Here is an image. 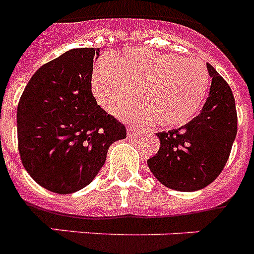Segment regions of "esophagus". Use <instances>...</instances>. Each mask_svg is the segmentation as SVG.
Wrapping results in <instances>:
<instances>
[{
    "label": "esophagus",
    "mask_w": 254,
    "mask_h": 254,
    "mask_svg": "<svg viewBox=\"0 0 254 254\" xmlns=\"http://www.w3.org/2000/svg\"><path fill=\"white\" fill-rule=\"evenodd\" d=\"M141 133V130L138 129L137 127H134V125H127V135L129 137H133V135H138V134Z\"/></svg>",
    "instance_id": "34e87169"
}]
</instances>
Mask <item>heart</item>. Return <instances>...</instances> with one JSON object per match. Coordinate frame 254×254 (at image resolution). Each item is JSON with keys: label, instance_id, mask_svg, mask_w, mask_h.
Instances as JSON below:
<instances>
[{"label": "heart", "instance_id": "heart-1", "mask_svg": "<svg viewBox=\"0 0 254 254\" xmlns=\"http://www.w3.org/2000/svg\"><path fill=\"white\" fill-rule=\"evenodd\" d=\"M203 64L154 49L127 48L119 57L100 60L91 74L92 96L99 106L116 113L137 96L139 102L119 115L125 120L179 127L201 111L209 90Z\"/></svg>", "mask_w": 254, "mask_h": 254}]
</instances>
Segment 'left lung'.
<instances>
[{
	"instance_id": "8db88e82",
	"label": "left lung",
	"mask_w": 254,
	"mask_h": 254,
	"mask_svg": "<svg viewBox=\"0 0 254 254\" xmlns=\"http://www.w3.org/2000/svg\"><path fill=\"white\" fill-rule=\"evenodd\" d=\"M207 71L213 79L198 116L179 129L156 134L159 151L147 160L156 180L174 190L194 191L211 184L226 166L236 138L234 94L210 64Z\"/></svg>"
}]
</instances>
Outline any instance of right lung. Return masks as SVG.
Masks as SVG:
<instances>
[{
  "instance_id": "1",
  "label": "right lung",
  "mask_w": 254,
  "mask_h": 254,
  "mask_svg": "<svg viewBox=\"0 0 254 254\" xmlns=\"http://www.w3.org/2000/svg\"><path fill=\"white\" fill-rule=\"evenodd\" d=\"M100 49H70L31 77L16 109L18 148L40 187L70 194L88 185L113 142L127 137L123 124L92 96L91 74Z\"/></svg>"
}]
</instances>
